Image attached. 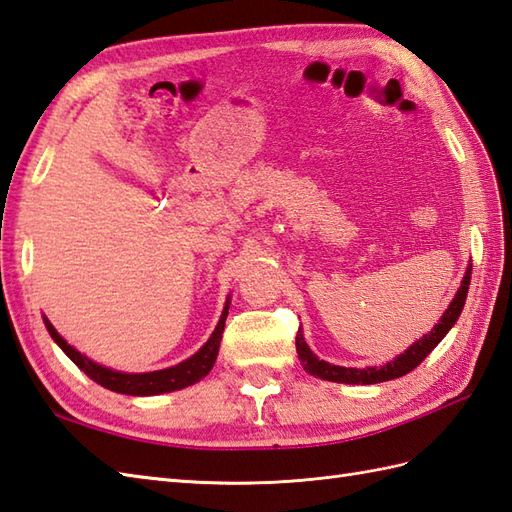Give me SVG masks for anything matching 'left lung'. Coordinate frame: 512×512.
Listing matches in <instances>:
<instances>
[{
  "label": "left lung",
  "mask_w": 512,
  "mask_h": 512,
  "mask_svg": "<svg viewBox=\"0 0 512 512\" xmlns=\"http://www.w3.org/2000/svg\"><path fill=\"white\" fill-rule=\"evenodd\" d=\"M469 282H471V263L465 271L463 282H460V289L456 291L454 299L450 302V306H447L439 323H436V326L428 334H423L421 339H417L413 345H410L404 354L395 356L393 360H389V363H384L380 367L356 369V367L330 365V363H326V360H319V356L313 354V350H310L308 343L304 341V330L299 328L297 336H295V347H297L299 360H302L304 371H308L310 376H315V378L330 380V382H343V384H378V382L406 376V373H410L417 365H421V360L426 358L434 350V347L443 341V336L452 330L460 313H463Z\"/></svg>",
  "instance_id": "left-lung-1"
}]
</instances>
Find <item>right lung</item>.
Here are the masks:
<instances>
[{
    "label": "right lung",
    "instance_id": "obj_1",
    "mask_svg": "<svg viewBox=\"0 0 512 512\" xmlns=\"http://www.w3.org/2000/svg\"><path fill=\"white\" fill-rule=\"evenodd\" d=\"M228 308H230V295L226 299V306H223V313L219 317L215 332L210 334V339L202 347H199V350L191 358H186V360H182V363L173 365V367L147 371V373H126V371H115L110 367L99 365V363H95V360L80 354L76 347L62 339L45 315H43V321H45L47 332L52 334V339L56 341L60 350L65 352L93 382L102 384L104 389H110L115 393L143 397V395H160V393L180 391V389H186V386H191L208 376V371L213 369L217 354H219V343H221L223 328H226Z\"/></svg>",
    "mask_w": 512,
    "mask_h": 512
}]
</instances>
